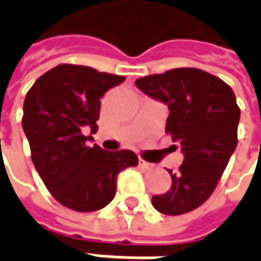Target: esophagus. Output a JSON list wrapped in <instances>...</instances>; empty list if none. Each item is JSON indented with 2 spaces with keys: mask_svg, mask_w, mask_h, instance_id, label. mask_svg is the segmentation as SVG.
Returning a JSON list of instances; mask_svg holds the SVG:
<instances>
[{
  "mask_svg": "<svg viewBox=\"0 0 261 261\" xmlns=\"http://www.w3.org/2000/svg\"><path fill=\"white\" fill-rule=\"evenodd\" d=\"M140 166L143 167L144 170H153L154 169V165L153 163H148L146 160H140Z\"/></svg>",
  "mask_w": 261,
  "mask_h": 261,
  "instance_id": "34e87169",
  "label": "esophagus"
}]
</instances>
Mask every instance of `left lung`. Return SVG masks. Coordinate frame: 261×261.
I'll list each match as a JSON object with an SVG mask.
<instances>
[{
  "instance_id": "left-lung-1",
  "label": "left lung",
  "mask_w": 261,
  "mask_h": 261,
  "mask_svg": "<svg viewBox=\"0 0 261 261\" xmlns=\"http://www.w3.org/2000/svg\"><path fill=\"white\" fill-rule=\"evenodd\" d=\"M136 86L169 107L166 133L184 153L179 170H169L170 189L151 203L166 215L193 211L211 196L237 147L236 95L220 77L195 68L140 77Z\"/></svg>"
}]
</instances>
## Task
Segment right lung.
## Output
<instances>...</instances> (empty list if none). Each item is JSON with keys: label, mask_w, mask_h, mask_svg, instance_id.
Masks as SVG:
<instances>
[{"label": "right lung", "mask_w": 261, "mask_h": 261, "mask_svg": "<svg viewBox=\"0 0 261 261\" xmlns=\"http://www.w3.org/2000/svg\"><path fill=\"white\" fill-rule=\"evenodd\" d=\"M125 77L89 66L59 65L25 95L23 130L32 160L53 198L77 212L98 211L115 196L117 176L139 165L131 150L89 147L85 128L98 130L101 98Z\"/></svg>", "instance_id": "add662e5"}]
</instances>
